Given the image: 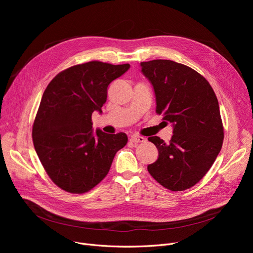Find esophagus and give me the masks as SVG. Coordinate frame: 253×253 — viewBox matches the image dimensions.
I'll use <instances>...</instances> for the list:
<instances>
[{
    "label": "esophagus",
    "mask_w": 253,
    "mask_h": 253,
    "mask_svg": "<svg viewBox=\"0 0 253 253\" xmlns=\"http://www.w3.org/2000/svg\"><path fill=\"white\" fill-rule=\"evenodd\" d=\"M130 141L133 143H138V142H144L145 138L142 136H138V135H132L130 137Z\"/></svg>",
    "instance_id": "34e87169"
}]
</instances>
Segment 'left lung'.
<instances>
[{
    "label": "left lung",
    "instance_id": "1",
    "mask_svg": "<svg viewBox=\"0 0 253 253\" xmlns=\"http://www.w3.org/2000/svg\"><path fill=\"white\" fill-rule=\"evenodd\" d=\"M140 68L154 88L157 114L173 126L169 143L149 137L159 157L148 171L170 191L190 189L221 150L223 127L215 93L203 76L184 64L156 59L140 62Z\"/></svg>",
    "mask_w": 253,
    "mask_h": 253
}]
</instances>
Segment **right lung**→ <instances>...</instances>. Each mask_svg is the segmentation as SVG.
I'll return each instance as SVG.
<instances>
[{
	"label": "right lung",
	"mask_w": 253,
	"mask_h": 253,
	"mask_svg": "<svg viewBox=\"0 0 253 253\" xmlns=\"http://www.w3.org/2000/svg\"><path fill=\"white\" fill-rule=\"evenodd\" d=\"M130 64L89 61L71 66L45 89L33 125V141L47 174L57 187L83 194L109 173L116 153L128 137L123 132H93L92 113H102L111 82Z\"/></svg>",
	"instance_id": "add662e5"
}]
</instances>
